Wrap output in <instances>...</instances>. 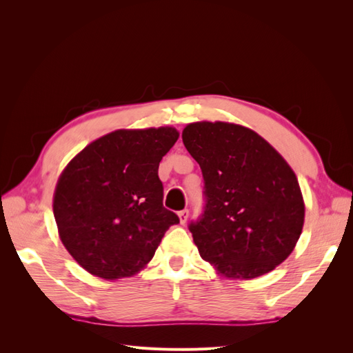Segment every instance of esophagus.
Wrapping results in <instances>:
<instances>
[{
    "instance_id": "esophagus-1",
    "label": "esophagus",
    "mask_w": 353,
    "mask_h": 353,
    "mask_svg": "<svg viewBox=\"0 0 353 353\" xmlns=\"http://www.w3.org/2000/svg\"><path fill=\"white\" fill-rule=\"evenodd\" d=\"M178 216H179V222L183 223V225H184V223H185V222H187V219H188V210H187V209L181 210V212L178 213Z\"/></svg>"
}]
</instances>
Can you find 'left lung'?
Segmentation results:
<instances>
[{"label": "left lung", "mask_w": 353, "mask_h": 353, "mask_svg": "<svg viewBox=\"0 0 353 353\" xmlns=\"http://www.w3.org/2000/svg\"><path fill=\"white\" fill-rule=\"evenodd\" d=\"M183 141L205 179V210L188 225L201 258L228 279L272 271L303 228L305 203L293 169L241 125L194 122L184 128Z\"/></svg>", "instance_id": "8db88e82"}]
</instances>
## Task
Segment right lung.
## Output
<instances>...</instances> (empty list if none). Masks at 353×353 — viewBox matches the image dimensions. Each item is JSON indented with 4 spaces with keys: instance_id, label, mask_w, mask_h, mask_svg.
<instances>
[{
    "instance_id": "1",
    "label": "right lung",
    "mask_w": 353,
    "mask_h": 353,
    "mask_svg": "<svg viewBox=\"0 0 353 353\" xmlns=\"http://www.w3.org/2000/svg\"><path fill=\"white\" fill-rule=\"evenodd\" d=\"M178 137L172 126L114 131L63 170L52 212L61 243L85 271L104 280L135 275L179 222L163 208L157 175Z\"/></svg>"
}]
</instances>
